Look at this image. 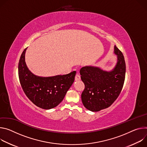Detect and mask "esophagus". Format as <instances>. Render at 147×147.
<instances>
[{"mask_svg":"<svg viewBox=\"0 0 147 147\" xmlns=\"http://www.w3.org/2000/svg\"><path fill=\"white\" fill-rule=\"evenodd\" d=\"M75 80H79L80 79V76L79 75H78V74H76V76H75Z\"/></svg>","mask_w":147,"mask_h":147,"instance_id":"34e87169","label":"esophagus"}]
</instances>
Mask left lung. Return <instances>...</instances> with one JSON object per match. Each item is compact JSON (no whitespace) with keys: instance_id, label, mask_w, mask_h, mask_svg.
I'll return each instance as SVG.
<instances>
[{"instance_id":"left-lung-1","label":"left lung","mask_w":147,"mask_h":147,"mask_svg":"<svg viewBox=\"0 0 147 147\" xmlns=\"http://www.w3.org/2000/svg\"><path fill=\"white\" fill-rule=\"evenodd\" d=\"M114 53L117 55V62L111 70L92 65L80 69V78L85 86L81 99L85 108L91 111H99L110 106L122 90L125 75V60L116 45Z\"/></svg>"}]
</instances>
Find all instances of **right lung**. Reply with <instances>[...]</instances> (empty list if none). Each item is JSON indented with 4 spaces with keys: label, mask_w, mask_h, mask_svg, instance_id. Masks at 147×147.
I'll return each mask as SVG.
<instances>
[{
    "label": "right lung",
    "mask_w": 147,
    "mask_h": 147,
    "mask_svg": "<svg viewBox=\"0 0 147 147\" xmlns=\"http://www.w3.org/2000/svg\"><path fill=\"white\" fill-rule=\"evenodd\" d=\"M22 53L19 62V77L23 91L37 106L49 110L57 106L73 84L76 71L68 74L44 77L32 74L27 67L25 54Z\"/></svg>",
    "instance_id": "obj_1"
}]
</instances>
